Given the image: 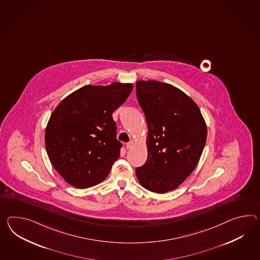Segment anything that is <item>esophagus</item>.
I'll return each instance as SVG.
<instances>
[{"label":"esophagus","mask_w":260,"mask_h":260,"mask_svg":"<svg viewBox=\"0 0 260 260\" xmlns=\"http://www.w3.org/2000/svg\"><path fill=\"white\" fill-rule=\"evenodd\" d=\"M133 146V142H128V143H127V145H126V147H127V149H131L132 147Z\"/></svg>","instance_id":"1"}]
</instances>
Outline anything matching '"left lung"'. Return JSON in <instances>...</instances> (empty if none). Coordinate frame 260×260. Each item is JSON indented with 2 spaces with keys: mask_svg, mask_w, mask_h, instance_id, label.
I'll use <instances>...</instances> for the list:
<instances>
[{
  "mask_svg": "<svg viewBox=\"0 0 260 260\" xmlns=\"http://www.w3.org/2000/svg\"><path fill=\"white\" fill-rule=\"evenodd\" d=\"M136 95L148 127L146 164L135 169L140 184L157 193L175 190L194 170L207 140L197 103L181 90L138 81Z\"/></svg>",
  "mask_w": 260,
  "mask_h": 260,
  "instance_id": "obj_1",
  "label": "left lung"
}]
</instances>
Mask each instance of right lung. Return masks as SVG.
Returning a JSON list of instances; mask_svg holds the SVG:
<instances>
[{
    "mask_svg": "<svg viewBox=\"0 0 260 260\" xmlns=\"http://www.w3.org/2000/svg\"><path fill=\"white\" fill-rule=\"evenodd\" d=\"M132 83L85 85L68 95L51 114L45 145L51 165L73 187L101 183L120 156L112 114L126 102Z\"/></svg>",
    "mask_w": 260,
    "mask_h": 260,
    "instance_id": "add662e5",
    "label": "right lung"
}]
</instances>
